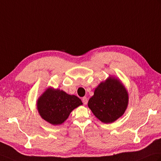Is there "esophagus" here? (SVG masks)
I'll return each instance as SVG.
<instances>
[{"label": "esophagus", "mask_w": 161, "mask_h": 161, "mask_svg": "<svg viewBox=\"0 0 161 161\" xmlns=\"http://www.w3.org/2000/svg\"><path fill=\"white\" fill-rule=\"evenodd\" d=\"M82 102H83V103L84 105H86L88 103V99L86 97H82Z\"/></svg>", "instance_id": "obj_1"}]
</instances>
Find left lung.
Instances as JSON below:
<instances>
[{
	"mask_svg": "<svg viewBox=\"0 0 161 161\" xmlns=\"http://www.w3.org/2000/svg\"><path fill=\"white\" fill-rule=\"evenodd\" d=\"M128 103V94L119 80L110 77L95 90L88 106L101 121L110 123L125 113Z\"/></svg>",
	"mask_w": 161,
	"mask_h": 161,
	"instance_id": "obj_1",
	"label": "left lung"
}]
</instances>
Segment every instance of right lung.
Segmentation results:
<instances>
[{"label": "right lung", "instance_id": "right-lung-1", "mask_svg": "<svg viewBox=\"0 0 161 161\" xmlns=\"http://www.w3.org/2000/svg\"><path fill=\"white\" fill-rule=\"evenodd\" d=\"M80 105L82 102L77 96L51 88L47 89L37 103L41 117L53 125L62 124L72 110Z\"/></svg>", "mask_w": 161, "mask_h": 161}]
</instances>
